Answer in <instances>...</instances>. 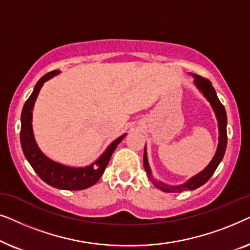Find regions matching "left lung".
<instances>
[{"mask_svg": "<svg viewBox=\"0 0 250 250\" xmlns=\"http://www.w3.org/2000/svg\"><path fill=\"white\" fill-rule=\"evenodd\" d=\"M194 76V84L197 85V87L203 92V94L207 98V100L210 102L211 107H213L215 114H216L217 121H218V128H220V138H218V146L217 151L215 153L214 158L209 163L206 168H205L203 172L198 174V175L193 176L192 179L188 181L186 184L179 187H169L166 186L159 181H157L155 177L151 175V170H150L149 164H148V158H146V152L145 149V153H143V166H145V169L146 174H148L149 179L151 182L155 184V186L160 189L164 192H174L179 193L182 192L184 190H194L198 189V188L204 186L205 183L207 182L208 180L210 179V176L213 175L215 170H216L217 166L220 165L221 160L223 159V156L225 153V149H227V143H228V134H227V111H225L224 105L221 104V101L218 100L216 92H215V88L211 85L210 81H208L207 78H204L199 76V75H193Z\"/></svg>", "mask_w": 250, "mask_h": 250, "instance_id": "8db88e82", "label": "left lung"}]
</instances>
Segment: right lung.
Wrapping results in <instances>:
<instances>
[{
	"mask_svg": "<svg viewBox=\"0 0 250 250\" xmlns=\"http://www.w3.org/2000/svg\"><path fill=\"white\" fill-rule=\"evenodd\" d=\"M59 74L58 70H53L47 73L37 82L34 87L33 93L27 99L23 104L21 111V128H20V142L26 159L28 160L30 166L35 170L37 175L42 179L44 182L53 188L62 190H83L90 188L100 180L104 174L105 167H107L109 160L111 158L112 152L117 148V146L125 135L119 136L115 140L107 150L104 152L100 158L92 165L84 167V168H74L60 165L53 160L47 158L44 153L41 151L37 146L35 140H34L33 129H32V115L33 107L35 104L37 94L43 86L44 82Z\"/></svg>",
	"mask_w": 250,
	"mask_h": 250,
	"instance_id": "1",
	"label": "right lung"
}]
</instances>
